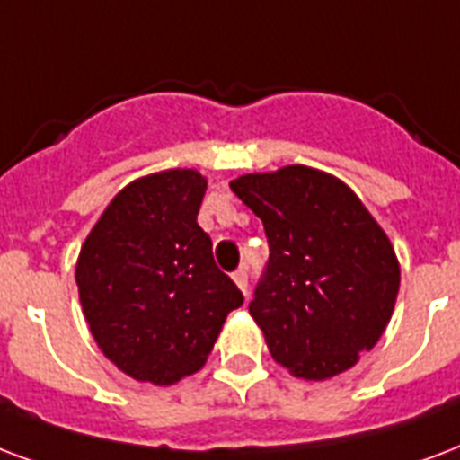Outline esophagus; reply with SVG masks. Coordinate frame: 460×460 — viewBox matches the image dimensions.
<instances>
[{
    "mask_svg": "<svg viewBox=\"0 0 460 460\" xmlns=\"http://www.w3.org/2000/svg\"><path fill=\"white\" fill-rule=\"evenodd\" d=\"M231 277H234V282H236V285H238V289H241V292H243V294H248V272H245V270L241 268V270H236V272H234V275H231Z\"/></svg>",
    "mask_w": 460,
    "mask_h": 460,
    "instance_id": "34e87169",
    "label": "esophagus"
}]
</instances>
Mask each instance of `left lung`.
I'll return each instance as SVG.
<instances>
[{"mask_svg": "<svg viewBox=\"0 0 460 460\" xmlns=\"http://www.w3.org/2000/svg\"><path fill=\"white\" fill-rule=\"evenodd\" d=\"M231 190L261 217L270 261L248 311L272 359L323 381L355 367L384 335L401 265L362 199L308 166L248 173Z\"/></svg>", "mask_w": 460, "mask_h": 460, "instance_id": "left-lung-1", "label": "left lung"}]
</instances>
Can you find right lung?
Listing matches in <instances>:
<instances>
[{"mask_svg":"<svg viewBox=\"0 0 460 460\" xmlns=\"http://www.w3.org/2000/svg\"><path fill=\"white\" fill-rule=\"evenodd\" d=\"M192 168L137 178L105 207L76 261L84 318L103 355L137 381L171 385L205 367L243 294L217 268Z\"/></svg>","mask_w":460,"mask_h":460,"instance_id":"add662e5","label":"right lung"}]
</instances>
